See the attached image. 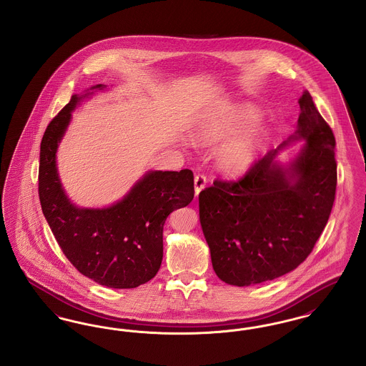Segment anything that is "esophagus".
<instances>
[{
	"instance_id": "1",
	"label": "esophagus",
	"mask_w": 366,
	"mask_h": 366,
	"mask_svg": "<svg viewBox=\"0 0 366 366\" xmlns=\"http://www.w3.org/2000/svg\"><path fill=\"white\" fill-rule=\"evenodd\" d=\"M207 185V178L203 174L194 175V194L196 197L199 196V193L203 191Z\"/></svg>"
}]
</instances>
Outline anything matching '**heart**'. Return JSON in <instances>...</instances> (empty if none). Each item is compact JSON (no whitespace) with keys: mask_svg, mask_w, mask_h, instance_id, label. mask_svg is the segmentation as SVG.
Instances as JSON below:
<instances>
[{"mask_svg":"<svg viewBox=\"0 0 366 366\" xmlns=\"http://www.w3.org/2000/svg\"><path fill=\"white\" fill-rule=\"evenodd\" d=\"M258 117L259 114L252 105H227L202 119L194 127L192 139L197 145L211 147L227 139L217 151L215 162L224 174L239 178L255 164L269 137L263 124L254 123Z\"/></svg>","mask_w":366,"mask_h":366,"instance_id":"obj_1","label":"heart"}]
</instances>
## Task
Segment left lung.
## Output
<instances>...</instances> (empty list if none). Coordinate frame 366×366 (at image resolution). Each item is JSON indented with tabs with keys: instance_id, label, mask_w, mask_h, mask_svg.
<instances>
[{
	"instance_id": "left-lung-1",
	"label": "left lung",
	"mask_w": 366,
	"mask_h": 366,
	"mask_svg": "<svg viewBox=\"0 0 366 366\" xmlns=\"http://www.w3.org/2000/svg\"><path fill=\"white\" fill-rule=\"evenodd\" d=\"M294 134L237 182L215 181L199 194V215L214 272L248 287L296 269L327 225L336 192L335 137L307 90ZM304 144L284 164L279 154Z\"/></svg>"
}]
</instances>
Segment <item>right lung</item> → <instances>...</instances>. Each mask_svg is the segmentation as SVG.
I'll use <instances>...</instances> for the list:
<instances>
[{"mask_svg":"<svg viewBox=\"0 0 366 366\" xmlns=\"http://www.w3.org/2000/svg\"><path fill=\"white\" fill-rule=\"evenodd\" d=\"M107 85L74 94L49 123L39 152L38 191L42 212L69 261L94 282L115 290L136 288L157 276L163 259V227L194 196L193 173L149 170L122 199L107 207L72 203L57 170V148L72 111Z\"/></svg>","mask_w":366,"mask_h":366,"instance_id":"add662e5","label":"right lung"}]
</instances>
